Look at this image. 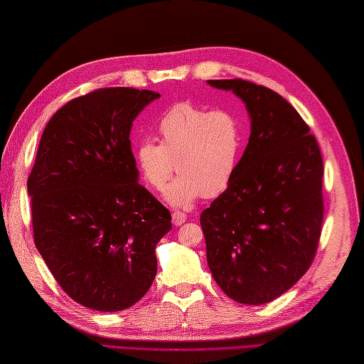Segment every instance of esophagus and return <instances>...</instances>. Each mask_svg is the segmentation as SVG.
Returning <instances> with one entry per match:
<instances>
[{
    "label": "esophagus",
    "mask_w": 364,
    "mask_h": 364,
    "mask_svg": "<svg viewBox=\"0 0 364 364\" xmlns=\"http://www.w3.org/2000/svg\"><path fill=\"white\" fill-rule=\"evenodd\" d=\"M186 218H188V215H186L185 213H181V211H174V213L171 214L173 225H176V226H181L182 223H185Z\"/></svg>",
    "instance_id": "obj_1"
}]
</instances>
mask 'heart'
Instances as JSON below:
<instances>
[{"label":"heart","mask_w":364,"mask_h":364,"mask_svg":"<svg viewBox=\"0 0 364 364\" xmlns=\"http://www.w3.org/2000/svg\"><path fill=\"white\" fill-rule=\"evenodd\" d=\"M159 144L146 139L138 144L135 159L144 181L153 190H167V199L188 206L197 197L222 194L237 168L243 134L238 118L225 109L208 111L182 102L165 111L156 124Z\"/></svg>","instance_id":"b5f03b06"}]
</instances>
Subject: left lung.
I'll use <instances>...</instances> for the list:
<instances>
[{
    "label": "left lung",
    "instance_id": "obj_1",
    "mask_svg": "<svg viewBox=\"0 0 364 364\" xmlns=\"http://www.w3.org/2000/svg\"><path fill=\"white\" fill-rule=\"evenodd\" d=\"M246 103L247 147L228 188L200 225L215 282L230 299L262 305L299 281L316 257L323 223V161L296 109L262 85L208 80Z\"/></svg>",
    "mask_w": 364,
    "mask_h": 364
}]
</instances>
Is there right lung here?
Returning a JSON list of instances; mask_svg holds the SVG:
<instances>
[{
  "instance_id": "right-lung-1",
  "label": "right lung",
  "mask_w": 364,
  "mask_h": 364,
  "mask_svg": "<svg viewBox=\"0 0 364 364\" xmlns=\"http://www.w3.org/2000/svg\"><path fill=\"white\" fill-rule=\"evenodd\" d=\"M155 91L100 87L63 105L27 181L35 245L71 299L97 311L136 304L156 277L171 214L138 183L130 127Z\"/></svg>"
}]
</instances>
